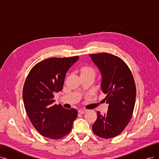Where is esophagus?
<instances>
[{
	"label": "esophagus",
	"mask_w": 159,
	"mask_h": 159,
	"mask_svg": "<svg viewBox=\"0 0 159 159\" xmlns=\"http://www.w3.org/2000/svg\"><path fill=\"white\" fill-rule=\"evenodd\" d=\"M87 110L86 109H80L79 110V113H81V114H83L85 112H86Z\"/></svg>",
	"instance_id": "obj_1"
}]
</instances>
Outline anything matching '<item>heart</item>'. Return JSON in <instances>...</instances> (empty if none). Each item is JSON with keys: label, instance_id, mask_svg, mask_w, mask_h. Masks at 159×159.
<instances>
[{"label": "heart", "instance_id": "heart-1", "mask_svg": "<svg viewBox=\"0 0 159 159\" xmlns=\"http://www.w3.org/2000/svg\"><path fill=\"white\" fill-rule=\"evenodd\" d=\"M80 74L82 75H93L95 76L96 70L93 67L88 66H83L80 68Z\"/></svg>", "mask_w": 159, "mask_h": 159}]
</instances>
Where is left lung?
Listing matches in <instances>:
<instances>
[{
  "mask_svg": "<svg viewBox=\"0 0 159 159\" xmlns=\"http://www.w3.org/2000/svg\"><path fill=\"white\" fill-rule=\"evenodd\" d=\"M102 75L101 88L107 94L106 113L98 111L92 130L98 136L109 139L119 135L130 122L136 102V89L133 75L125 62L108 53L90 54Z\"/></svg>",
  "mask_w": 159,
  "mask_h": 159,
  "instance_id": "1",
  "label": "left lung"
}]
</instances>
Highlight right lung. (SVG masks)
I'll use <instances>...</instances> for the list:
<instances>
[{
	"mask_svg": "<svg viewBox=\"0 0 159 159\" xmlns=\"http://www.w3.org/2000/svg\"><path fill=\"white\" fill-rule=\"evenodd\" d=\"M79 56L51 57L40 61L31 69L23 89V99L32 125L42 136L60 139L71 130L78 112L54 104L56 93L63 89L69 68Z\"/></svg>",
	"mask_w": 159,
	"mask_h": 159,
	"instance_id": "add662e5",
	"label": "right lung"
}]
</instances>
